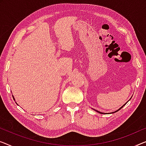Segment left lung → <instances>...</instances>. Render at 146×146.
Here are the masks:
<instances>
[{
  "mask_svg": "<svg viewBox=\"0 0 146 146\" xmlns=\"http://www.w3.org/2000/svg\"><path fill=\"white\" fill-rule=\"evenodd\" d=\"M125 105H123V106H122V107H121V108L120 109H119V110H117V111H115V112H117V111H119V110H121V109L122 108H123V106H125ZM98 111V112H99V113H102V112H100V111Z\"/></svg>",
  "mask_w": 146,
  "mask_h": 146,
  "instance_id": "8db88e82",
  "label": "left lung"
}]
</instances>
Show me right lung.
<instances>
[{"label": "right lung", "instance_id": "add662e5", "mask_svg": "<svg viewBox=\"0 0 146 146\" xmlns=\"http://www.w3.org/2000/svg\"><path fill=\"white\" fill-rule=\"evenodd\" d=\"M13 98H14V100H15V99H14V97H13Z\"/></svg>", "mask_w": 146, "mask_h": 146}]
</instances>
